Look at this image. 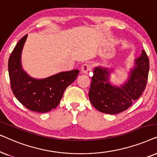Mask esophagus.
<instances>
[{
	"label": "esophagus",
	"instance_id": "1",
	"mask_svg": "<svg viewBox=\"0 0 157 157\" xmlns=\"http://www.w3.org/2000/svg\"><path fill=\"white\" fill-rule=\"evenodd\" d=\"M92 71V66L90 64L85 63L82 64V67H81V72H82L83 74L85 75H89L91 73Z\"/></svg>",
	"mask_w": 157,
	"mask_h": 157
}]
</instances>
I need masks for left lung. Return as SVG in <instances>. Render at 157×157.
<instances>
[{
    "mask_svg": "<svg viewBox=\"0 0 157 157\" xmlns=\"http://www.w3.org/2000/svg\"><path fill=\"white\" fill-rule=\"evenodd\" d=\"M149 70V60L144 50L136 59V65L128 82L121 87L113 86L108 82L109 70L95 67L88 94L92 105L99 111L108 114H117L127 110L145 90Z\"/></svg>",
    "mask_w": 157,
    "mask_h": 157,
    "instance_id": "left-lung-1",
    "label": "left lung"
}]
</instances>
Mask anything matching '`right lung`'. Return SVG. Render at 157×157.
<instances>
[{
  "mask_svg": "<svg viewBox=\"0 0 157 157\" xmlns=\"http://www.w3.org/2000/svg\"><path fill=\"white\" fill-rule=\"evenodd\" d=\"M27 36L20 39L8 59L10 87L18 101L29 110L46 113L59 105L64 90L77 78L79 70L60 72L42 80L31 78L21 64V54Z\"/></svg>",
  "mask_w": 157,
  "mask_h": 157,
  "instance_id": "1",
  "label": "right lung"
}]
</instances>
